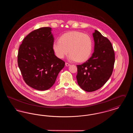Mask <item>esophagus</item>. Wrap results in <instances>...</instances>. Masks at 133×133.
Segmentation results:
<instances>
[{
  "instance_id": "obj_1",
  "label": "esophagus",
  "mask_w": 133,
  "mask_h": 133,
  "mask_svg": "<svg viewBox=\"0 0 133 133\" xmlns=\"http://www.w3.org/2000/svg\"><path fill=\"white\" fill-rule=\"evenodd\" d=\"M65 65H66V66H69L70 64L68 63H65Z\"/></svg>"
}]
</instances>
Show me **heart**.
Listing matches in <instances>:
<instances>
[{
  "instance_id": "heart-1",
  "label": "heart",
  "mask_w": 133,
  "mask_h": 133,
  "mask_svg": "<svg viewBox=\"0 0 133 133\" xmlns=\"http://www.w3.org/2000/svg\"><path fill=\"white\" fill-rule=\"evenodd\" d=\"M52 47L59 58L63 59L70 53L69 58L71 61L84 62L91 55L93 41L88 34L72 31L63 34L60 37V41H54Z\"/></svg>"
}]
</instances>
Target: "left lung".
I'll return each mask as SVG.
<instances>
[{"instance_id":"1","label":"left lung","mask_w":133,"mask_h":133,"mask_svg":"<svg viewBox=\"0 0 133 133\" xmlns=\"http://www.w3.org/2000/svg\"><path fill=\"white\" fill-rule=\"evenodd\" d=\"M94 52L86 62L77 65L79 86L87 92L97 90L107 82L114 68L115 53L109 40L100 32L93 33Z\"/></svg>"}]
</instances>
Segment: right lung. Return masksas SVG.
<instances>
[{"label":"right lung","instance_id":"add662e5","mask_svg":"<svg viewBox=\"0 0 133 133\" xmlns=\"http://www.w3.org/2000/svg\"><path fill=\"white\" fill-rule=\"evenodd\" d=\"M51 27H42L28 34L19 47L17 61L29 86L40 91L53 85L65 62L54 54Z\"/></svg>","mask_w":133,"mask_h":133}]
</instances>
